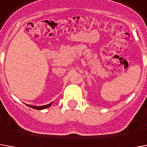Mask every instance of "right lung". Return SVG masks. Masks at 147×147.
I'll return each mask as SVG.
<instances>
[{
    "label": "right lung",
    "mask_w": 147,
    "mask_h": 147,
    "mask_svg": "<svg viewBox=\"0 0 147 147\" xmlns=\"http://www.w3.org/2000/svg\"><path fill=\"white\" fill-rule=\"evenodd\" d=\"M52 105V102L49 103L48 105H45V106H41V107H36V106H32V105H28L29 107H32V108H34V109L36 110H42V109H45V108H48L50 106Z\"/></svg>",
    "instance_id": "obj_1"
}]
</instances>
